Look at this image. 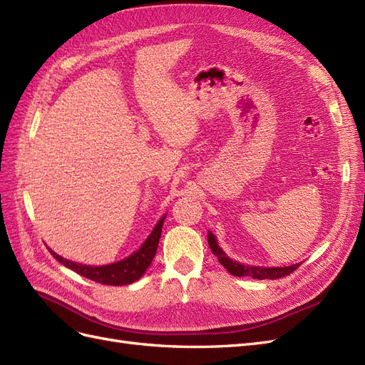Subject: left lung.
Wrapping results in <instances>:
<instances>
[{
  "instance_id": "obj_1",
  "label": "left lung",
  "mask_w": 365,
  "mask_h": 365,
  "mask_svg": "<svg viewBox=\"0 0 365 365\" xmlns=\"http://www.w3.org/2000/svg\"><path fill=\"white\" fill-rule=\"evenodd\" d=\"M208 239V245L212 252L217 257L219 263L222 264V267L230 272L236 275V277H252V279H257V280H263V279H282L286 277V275L292 274L298 267H300V263L292 264V267H284V268H259V267H245V264H240L239 262L231 260L230 257H227V254L219 248V245L216 244V239L212 233H208L207 236Z\"/></svg>"
}]
</instances>
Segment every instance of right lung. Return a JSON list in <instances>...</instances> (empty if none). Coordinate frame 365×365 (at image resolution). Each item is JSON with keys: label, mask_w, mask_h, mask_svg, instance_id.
Here are the masks:
<instances>
[{"label": "right lung", "mask_w": 365, "mask_h": 365, "mask_svg": "<svg viewBox=\"0 0 365 365\" xmlns=\"http://www.w3.org/2000/svg\"><path fill=\"white\" fill-rule=\"evenodd\" d=\"M165 216L160 219V222L153 228L150 236L146 239L145 244L141 245V248L132 254V256L126 257L125 260H120L117 263L111 264H105V267H90V264H81V263H74L67 259L61 257L59 254L50 250L51 256L61 262L65 267L73 269L74 272L83 275V277L94 280L97 283L102 284H111V286H121V284H129L137 282L145 271L150 267V263L155 257V252L158 248V242L161 237V230L164 224Z\"/></svg>", "instance_id": "1"}]
</instances>
